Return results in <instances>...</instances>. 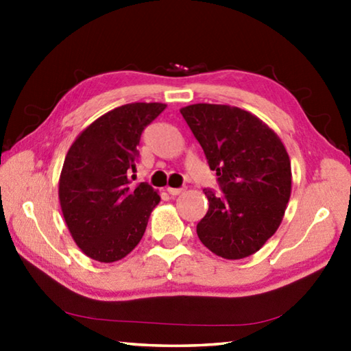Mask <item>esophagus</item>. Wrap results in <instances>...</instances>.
I'll use <instances>...</instances> for the list:
<instances>
[{"label": "esophagus", "instance_id": "1", "mask_svg": "<svg viewBox=\"0 0 351 351\" xmlns=\"http://www.w3.org/2000/svg\"><path fill=\"white\" fill-rule=\"evenodd\" d=\"M167 192L171 195V197H176L182 192V189H175V187H167Z\"/></svg>", "mask_w": 351, "mask_h": 351}]
</instances>
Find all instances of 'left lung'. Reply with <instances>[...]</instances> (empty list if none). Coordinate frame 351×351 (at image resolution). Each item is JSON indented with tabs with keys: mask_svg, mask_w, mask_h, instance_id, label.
<instances>
[{
	"mask_svg": "<svg viewBox=\"0 0 351 351\" xmlns=\"http://www.w3.org/2000/svg\"><path fill=\"white\" fill-rule=\"evenodd\" d=\"M181 114L223 190L203 192L209 210L197 224L201 243L218 257L240 260L260 251L280 226L291 197V161L263 121L230 105L195 104Z\"/></svg>",
	"mask_w": 351,
	"mask_h": 351,
	"instance_id": "1",
	"label": "left lung"
}]
</instances>
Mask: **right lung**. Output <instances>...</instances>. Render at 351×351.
Instances as JSON below:
<instances>
[{
    "label": "right lung",
    "mask_w": 351,
    "mask_h": 351,
    "mask_svg": "<svg viewBox=\"0 0 351 351\" xmlns=\"http://www.w3.org/2000/svg\"><path fill=\"white\" fill-rule=\"evenodd\" d=\"M165 104H127L105 112L77 136L64 158L58 199L71 235L82 252L112 263L133 251L161 197L147 182L133 187L144 128Z\"/></svg>",
    "instance_id": "obj_1"
}]
</instances>
